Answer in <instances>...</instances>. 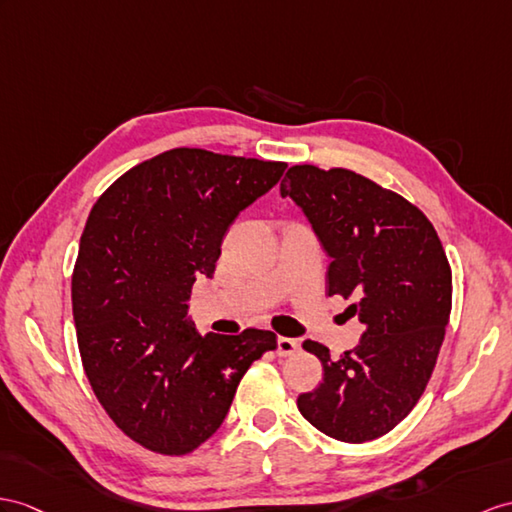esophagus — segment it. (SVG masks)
I'll list each match as a JSON object with an SVG mask.
<instances>
[{
  "mask_svg": "<svg viewBox=\"0 0 512 512\" xmlns=\"http://www.w3.org/2000/svg\"><path fill=\"white\" fill-rule=\"evenodd\" d=\"M297 352V339L289 336H278V354L280 356H293Z\"/></svg>",
  "mask_w": 512,
  "mask_h": 512,
  "instance_id": "obj_1",
  "label": "esophagus"
}]
</instances>
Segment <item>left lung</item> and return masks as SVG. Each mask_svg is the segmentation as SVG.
<instances>
[{"mask_svg": "<svg viewBox=\"0 0 512 512\" xmlns=\"http://www.w3.org/2000/svg\"><path fill=\"white\" fill-rule=\"evenodd\" d=\"M330 256L328 295L365 326L341 358L317 341L304 350L323 365L297 408L317 430L345 443L391 432L428 386L452 310V269L428 217L393 191L350 169L295 165L280 184Z\"/></svg>", "mask_w": 512, "mask_h": 512, "instance_id": "left-lung-1", "label": "left lung"}]
</instances>
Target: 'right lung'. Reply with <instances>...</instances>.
<instances>
[{"mask_svg":"<svg viewBox=\"0 0 512 512\" xmlns=\"http://www.w3.org/2000/svg\"><path fill=\"white\" fill-rule=\"evenodd\" d=\"M284 169L178 147L123 173L91 210L71 280L82 365L108 417L147 450L182 456L210 439L249 365L276 350L269 330L202 336L186 302Z\"/></svg>","mask_w":512,"mask_h":512,"instance_id":"1","label":"right lung"}]
</instances>
